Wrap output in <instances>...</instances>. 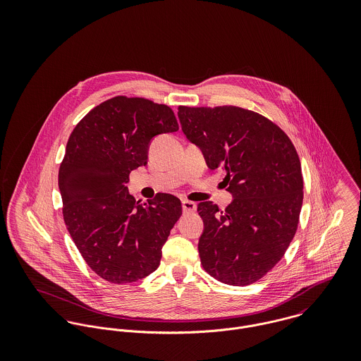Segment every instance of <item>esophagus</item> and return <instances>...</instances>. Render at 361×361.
<instances>
[{"mask_svg":"<svg viewBox=\"0 0 361 361\" xmlns=\"http://www.w3.org/2000/svg\"><path fill=\"white\" fill-rule=\"evenodd\" d=\"M182 208H183V212L189 214V212H195L197 206H196V203H193L190 200H183L182 202Z\"/></svg>","mask_w":361,"mask_h":361,"instance_id":"obj_1","label":"esophagus"}]
</instances>
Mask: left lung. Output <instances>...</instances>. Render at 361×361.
Here are the masks:
<instances>
[{"label":"left lung","instance_id":"1","mask_svg":"<svg viewBox=\"0 0 361 361\" xmlns=\"http://www.w3.org/2000/svg\"><path fill=\"white\" fill-rule=\"evenodd\" d=\"M178 116L209 169L221 168L233 202L219 211L199 203L203 268L219 282H257L283 257L303 204V175L288 135L255 111L235 105L185 106Z\"/></svg>","mask_w":361,"mask_h":361}]
</instances>
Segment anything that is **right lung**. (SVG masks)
<instances>
[{"label":"right lung","instance_id":"right-lung-1","mask_svg":"<svg viewBox=\"0 0 361 361\" xmlns=\"http://www.w3.org/2000/svg\"><path fill=\"white\" fill-rule=\"evenodd\" d=\"M178 129L168 105L116 96L94 106L69 136L58 172L63 221L87 265L111 283L154 272L182 215L172 195L140 203L126 188L129 173L147 164L152 139Z\"/></svg>","mask_w":361,"mask_h":361}]
</instances>
